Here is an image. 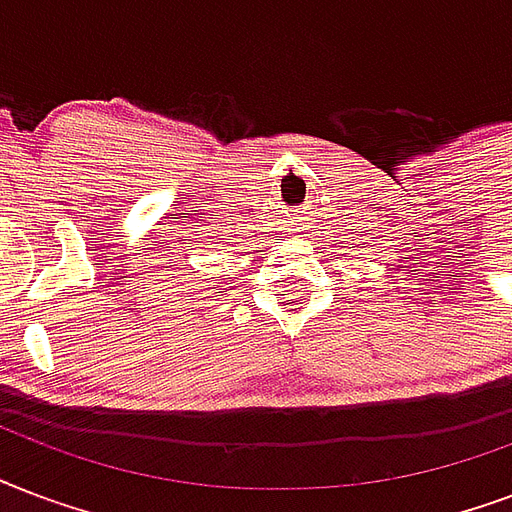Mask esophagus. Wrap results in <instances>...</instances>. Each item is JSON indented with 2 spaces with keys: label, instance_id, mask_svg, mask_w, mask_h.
<instances>
[{
  "label": "esophagus",
  "instance_id": "esophagus-1",
  "mask_svg": "<svg viewBox=\"0 0 512 512\" xmlns=\"http://www.w3.org/2000/svg\"><path fill=\"white\" fill-rule=\"evenodd\" d=\"M299 229H301V227H299Z\"/></svg>",
  "mask_w": 512,
  "mask_h": 512
}]
</instances>
